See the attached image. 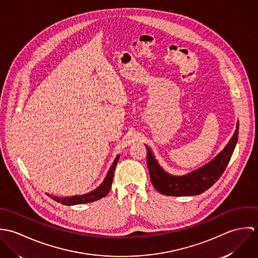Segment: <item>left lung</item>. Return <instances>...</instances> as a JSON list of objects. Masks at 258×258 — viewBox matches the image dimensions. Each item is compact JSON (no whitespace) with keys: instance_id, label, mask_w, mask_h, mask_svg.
<instances>
[{"instance_id":"1","label":"left lung","mask_w":258,"mask_h":258,"mask_svg":"<svg viewBox=\"0 0 258 258\" xmlns=\"http://www.w3.org/2000/svg\"><path fill=\"white\" fill-rule=\"evenodd\" d=\"M238 128L239 123L237 121L233 136L215 159L202 168H199L198 170L184 176H173L165 172L158 164L150 148L146 145L148 150V170L154 187L162 195L173 197L195 196L206 191L221 178L226 166L228 165L237 143Z\"/></svg>"}]
</instances>
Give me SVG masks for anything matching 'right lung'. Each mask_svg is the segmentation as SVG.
I'll return each mask as SVG.
<instances>
[{
  "mask_svg": "<svg viewBox=\"0 0 258 258\" xmlns=\"http://www.w3.org/2000/svg\"><path fill=\"white\" fill-rule=\"evenodd\" d=\"M120 155H117V157L115 158L112 166L109 169V171L107 172V175L104 179V181L102 182V184H100L98 187H96L94 190L81 195V196H73V197H66V198H59V197H55L52 195H49L46 192V195L48 197H50V199L54 200L57 203H60L64 206H74V205H81V204H87V203H92L95 202L97 200L102 199L103 197H105L111 188V184L113 181V175H114V171H115V167L117 165V162L119 160Z\"/></svg>",
  "mask_w": 258,
  "mask_h": 258,
  "instance_id": "add662e5",
  "label": "right lung"
}]
</instances>
